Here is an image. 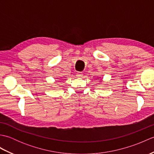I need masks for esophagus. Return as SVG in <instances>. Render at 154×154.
Segmentation results:
<instances>
[{
	"instance_id": "obj_1",
	"label": "esophagus",
	"mask_w": 154,
	"mask_h": 154,
	"mask_svg": "<svg viewBox=\"0 0 154 154\" xmlns=\"http://www.w3.org/2000/svg\"><path fill=\"white\" fill-rule=\"evenodd\" d=\"M83 73L81 72H77V77H83Z\"/></svg>"
}]
</instances>
